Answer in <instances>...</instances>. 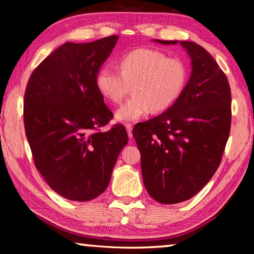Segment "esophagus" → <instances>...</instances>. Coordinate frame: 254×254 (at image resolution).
<instances>
[{"mask_svg":"<svg viewBox=\"0 0 254 254\" xmlns=\"http://www.w3.org/2000/svg\"><path fill=\"white\" fill-rule=\"evenodd\" d=\"M132 124H126V128H127V134H128V137H130V139H132L133 137V135H132Z\"/></svg>","mask_w":254,"mask_h":254,"instance_id":"1","label":"esophagus"}]
</instances>
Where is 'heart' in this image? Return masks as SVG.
Listing matches in <instances>:
<instances>
[{"label":"heart","instance_id":"heart-1","mask_svg":"<svg viewBox=\"0 0 254 254\" xmlns=\"http://www.w3.org/2000/svg\"><path fill=\"white\" fill-rule=\"evenodd\" d=\"M187 81V68L178 58H168L159 50L140 48L123 56L120 71L101 68L96 87L103 97L119 104L132 87L133 96L118 109L120 122H134L150 113H160L175 104Z\"/></svg>","mask_w":254,"mask_h":254}]
</instances>
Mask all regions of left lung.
<instances>
[{
    "label": "left lung",
    "mask_w": 254,
    "mask_h": 254,
    "mask_svg": "<svg viewBox=\"0 0 254 254\" xmlns=\"http://www.w3.org/2000/svg\"><path fill=\"white\" fill-rule=\"evenodd\" d=\"M179 44L190 58V77L175 104L132 131L141 153L144 187L170 205L199 192L221 163L231 127V89L224 72L203 47Z\"/></svg>",
    "instance_id": "8db88e82"
}]
</instances>
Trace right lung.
I'll return each instance as SVG.
<instances>
[{
    "instance_id": "add662e5",
    "label": "right lung",
    "mask_w": 254,
    "mask_h": 254,
    "mask_svg": "<svg viewBox=\"0 0 254 254\" xmlns=\"http://www.w3.org/2000/svg\"><path fill=\"white\" fill-rule=\"evenodd\" d=\"M118 40L66 42L33 70L25 88L24 127L34 165L49 187L69 200L100 196L127 143L122 124L92 132L113 118L96 76Z\"/></svg>"
}]
</instances>
